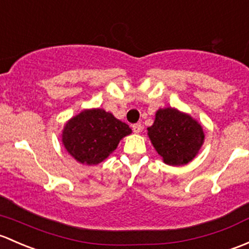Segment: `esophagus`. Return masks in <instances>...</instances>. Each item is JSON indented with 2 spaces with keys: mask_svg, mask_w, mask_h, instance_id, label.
I'll return each instance as SVG.
<instances>
[{
  "mask_svg": "<svg viewBox=\"0 0 249 249\" xmlns=\"http://www.w3.org/2000/svg\"><path fill=\"white\" fill-rule=\"evenodd\" d=\"M133 130H134V133H140L142 130V124H133Z\"/></svg>",
  "mask_w": 249,
  "mask_h": 249,
  "instance_id": "34e87169",
  "label": "esophagus"
}]
</instances>
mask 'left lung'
<instances>
[{
    "label": "left lung",
    "instance_id": "left-lung-1",
    "mask_svg": "<svg viewBox=\"0 0 249 249\" xmlns=\"http://www.w3.org/2000/svg\"><path fill=\"white\" fill-rule=\"evenodd\" d=\"M147 135L163 162L173 166L192 162L205 140L202 125L189 114L171 107L156 111Z\"/></svg>",
    "mask_w": 249,
    "mask_h": 249
}]
</instances>
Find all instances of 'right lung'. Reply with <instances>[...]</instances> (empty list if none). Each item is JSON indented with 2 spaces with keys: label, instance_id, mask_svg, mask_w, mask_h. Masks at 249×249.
<instances>
[{
  "label": "right lung",
  "instance_id": "1",
  "mask_svg": "<svg viewBox=\"0 0 249 249\" xmlns=\"http://www.w3.org/2000/svg\"><path fill=\"white\" fill-rule=\"evenodd\" d=\"M132 129L104 109H84L62 129V143L76 162L97 165L107 160Z\"/></svg>",
  "mask_w": 249,
  "mask_h": 249
}]
</instances>
